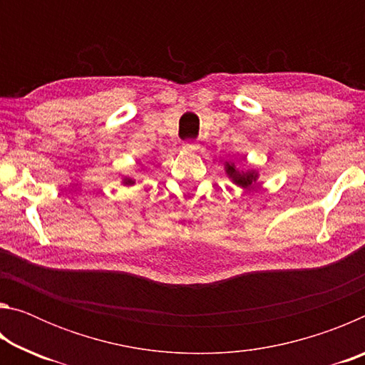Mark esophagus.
<instances>
[{"label":"esophagus","mask_w":365,"mask_h":365,"mask_svg":"<svg viewBox=\"0 0 365 365\" xmlns=\"http://www.w3.org/2000/svg\"><path fill=\"white\" fill-rule=\"evenodd\" d=\"M183 148H185V150L191 151V150H195V143L191 140H188V141H185V143H183Z\"/></svg>","instance_id":"34e87169"}]
</instances>
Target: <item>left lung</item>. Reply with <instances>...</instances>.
<instances>
[{
    "label": "left lung",
    "instance_id": "8db88e82",
    "mask_svg": "<svg viewBox=\"0 0 365 365\" xmlns=\"http://www.w3.org/2000/svg\"><path fill=\"white\" fill-rule=\"evenodd\" d=\"M227 174L232 177V180L240 187H250L252 182H256V172H238L233 168V164H227Z\"/></svg>",
    "mask_w": 365,
    "mask_h": 365
}]
</instances>
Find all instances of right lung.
I'll return each mask as SVG.
<instances>
[{
	"mask_svg": "<svg viewBox=\"0 0 365 365\" xmlns=\"http://www.w3.org/2000/svg\"><path fill=\"white\" fill-rule=\"evenodd\" d=\"M125 183H127V185H133L135 182L132 180V178H127V180H125Z\"/></svg>",
	"mask_w": 365,
	"mask_h": 365,
	"instance_id": "right-lung-1",
	"label": "right lung"
}]
</instances>
